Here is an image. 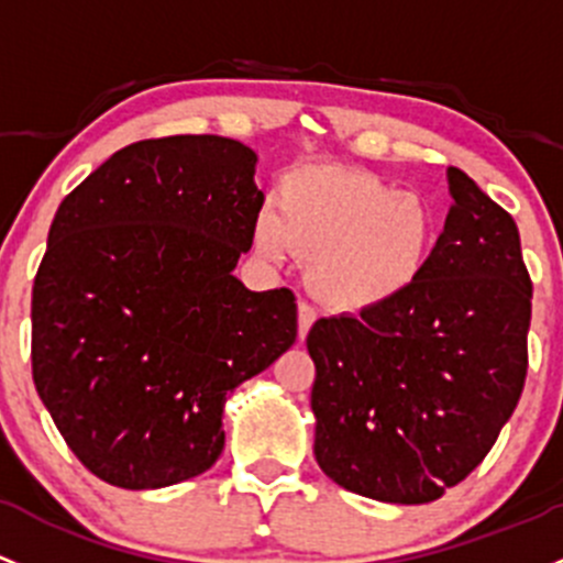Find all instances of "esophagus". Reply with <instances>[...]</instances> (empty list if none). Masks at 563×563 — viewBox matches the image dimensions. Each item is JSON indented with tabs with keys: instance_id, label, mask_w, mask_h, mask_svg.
I'll return each instance as SVG.
<instances>
[{
	"instance_id": "1",
	"label": "esophagus",
	"mask_w": 563,
	"mask_h": 563,
	"mask_svg": "<svg viewBox=\"0 0 563 563\" xmlns=\"http://www.w3.org/2000/svg\"><path fill=\"white\" fill-rule=\"evenodd\" d=\"M316 310H312L310 305H307V301H301L299 305V340H305L307 334H310V329H312V323H316Z\"/></svg>"
}]
</instances>
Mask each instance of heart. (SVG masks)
<instances>
[{
  "instance_id": "heart-1",
  "label": "heart",
  "mask_w": 563,
  "mask_h": 563,
  "mask_svg": "<svg viewBox=\"0 0 563 563\" xmlns=\"http://www.w3.org/2000/svg\"><path fill=\"white\" fill-rule=\"evenodd\" d=\"M437 212L418 194L366 169L305 164L283 175L277 207L253 221L264 258L288 251L305 262L307 286L331 310L386 307L416 288L437 247Z\"/></svg>"
}]
</instances>
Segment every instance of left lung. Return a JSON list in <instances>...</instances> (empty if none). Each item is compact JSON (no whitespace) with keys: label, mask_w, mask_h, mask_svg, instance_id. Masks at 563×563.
I'll use <instances>...</instances> for the list:
<instances>
[{"label":"left lung","mask_w":563,"mask_h":563,"mask_svg":"<svg viewBox=\"0 0 563 563\" xmlns=\"http://www.w3.org/2000/svg\"><path fill=\"white\" fill-rule=\"evenodd\" d=\"M453 205L412 291L321 318L316 461L342 488L426 505L475 470L510 421L529 369L531 277L512 216L461 169Z\"/></svg>","instance_id":"left-lung-1"}]
</instances>
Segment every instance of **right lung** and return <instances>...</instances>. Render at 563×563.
Returning a JSON list of instances; mask_svg holds the SVG:
<instances>
[{"mask_svg": "<svg viewBox=\"0 0 563 563\" xmlns=\"http://www.w3.org/2000/svg\"><path fill=\"white\" fill-rule=\"evenodd\" d=\"M256 153L216 134L142 140L64 197L32 288V375L99 481L210 470L223 405L297 340L288 288L234 277L264 205Z\"/></svg>", "mask_w": 563, "mask_h": 563, "instance_id": "right-lung-1", "label": "right lung"}]
</instances>
